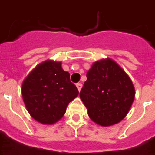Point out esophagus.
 Masks as SVG:
<instances>
[{
	"label": "esophagus",
	"mask_w": 155,
	"mask_h": 155,
	"mask_svg": "<svg viewBox=\"0 0 155 155\" xmlns=\"http://www.w3.org/2000/svg\"><path fill=\"white\" fill-rule=\"evenodd\" d=\"M76 86H77L78 90H79V91H80L81 90V88H82V84H81V83H77V84H76Z\"/></svg>",
	"instance_id": "1"
}]
</instances>
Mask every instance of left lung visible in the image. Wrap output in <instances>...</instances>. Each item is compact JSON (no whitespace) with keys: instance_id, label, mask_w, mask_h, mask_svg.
<instances>
[{"instance_id":"8db88e82","label":"left lung","mask_w":155,"mask_h":155,"mask_svg":"<svg viewBox=\"0 0 155 155\" xmlns=\"http://www.w3.org/2000/svg\"><path fill=\"white\" fill-rule=\"evenodd\" d=\"M80 97L94 123L107 127L122 121L134 102L133 82L110 59L97 61L86 74Z\"/></svg>"}]
</instances>
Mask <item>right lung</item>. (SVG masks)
I'll list each match as a JSON object with an SVG mask.
<instances>
[{"label": "right lung", "instance_id": "add662e5", "mask_svg": "<svg viewBox=\"0 0 155 155\" xmlns=\"http://www.w3.org/2000/svg\"><path fill=\"white\" fill-rule=\"evenodd\" d=\"M61 63L40 64L25 79L21 94L29 114L44 124H53L64 115L68 104L78 96L77 87Z\"/></svg>", "mask_w": 155, "mask_h": 155}]
</instances>
